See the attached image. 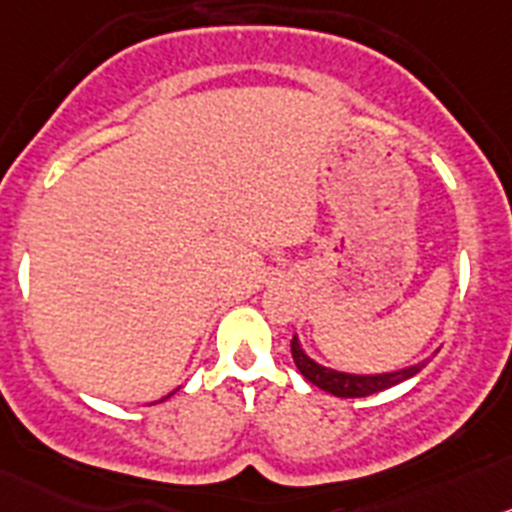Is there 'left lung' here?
<instances>
[{
    "label": "left lung",
    "mask_w": 512,
    "mask_h": 512,
    "mask_svg": "<svg viewBox=\"0 0 512 512\" xmlns=\"http://www.w3.org/2000/svg\"><path fill=\"white\" fill-rule=\"evenodd\" d=\"M290 354H293V362L301 370V375L306 377L308 382H313L316 388L326 390V393L336 395V398H365V395H375L382 393V390L393 388L398 382L408 380L416 372H421V367L426 365H413L408 370H398V372H385V375H347V372H336V370H326L321 367L319 362H313L306 352L301 349L298 339L293 336L290 339Z\"/></svg>",
    "instance_id": "obj_1"
}]
</instances>
